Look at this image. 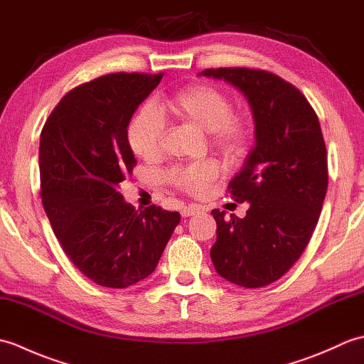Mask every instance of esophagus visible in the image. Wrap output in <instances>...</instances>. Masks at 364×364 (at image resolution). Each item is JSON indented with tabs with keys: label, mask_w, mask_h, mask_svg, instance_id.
I'll list each match as a JSON object with an SVG mask.
<instances>
[{
	"label": "esophagus",
	"mask_w": 364,
	"mask_h": 364,
	"mask_svg": "<svg viewBox=\"0 0 364 364\" xmlns=\"http://www.w3.org/2000/svg\"><path fill=\"white\" fill-rule=\"evenodd\" d=\"M200 213V208L194 206V205H189V206H184L181 210V215L183 218H191V215H196Z\"/></svg>",
	"instance_id": "esophagus-1"
}]
</instances>
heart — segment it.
Instances as JSON below:
<instances>
[{
    "label": "heart",
    "instance_id": "1",
    "mask_svg": "<svg viewBox=\"0 0 364 364\" xmlns=\"http://www.w3.org/2000/svg\"><path fill=\"white\" fill-rule=\"evenodd\" d=\"M168 111L176 120L206 133L208 144L227 162L242 161L252 149L255 123L250 112L233 109L231 98L211 84H194L178 92L167 102ZM167 134V122L145 105L128 125V144L136 156L144 161H156L162 156ZM219 176L214 161H202L186 167H175L167 173V181L186 194H203Z\"/></svg>",
    "mask_w": 364,
    "mask_h": 364
}]
</instances>
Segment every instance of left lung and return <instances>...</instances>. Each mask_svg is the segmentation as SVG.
<instances>
[{"mask_svg":"<svg viewBox=\"0 0 364 364\" xmlns=\"http://www.w3.org/2000/svg\"><path fill=\"white\" fill-rule=\"evenodd\" d=\"M200 75L235 84L249 100L257 145L228 184L244 219L213 210L218 239L213 264L225 280L262 288L294 266L318 225L328 186L319 119L301 92L280 76L247 67L206 68Z\"/></svg>","mask_w":364,"mask_h":364,"instance_id":"1","label":"left lung"}]
</instances>
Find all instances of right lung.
<instances>
[{
	"instance_id": "1",
	"label": "right lung",
	"mask_w": 364,
	"mask_h": 364,
	"mask_svg": "<svg viewBox=\"0 0 364 364\" xmlns=\"http://www.w3.org/2000/svg\"><path fill=\"white\" fill-rule=\"evenodd\" d=\"M164 73H111L63 97L41 133V197L75 267L105 288L149 277L180 223L151 205L136 211L119 184L133 172L127 128Z\"/></svg>"
}]
</instances>
